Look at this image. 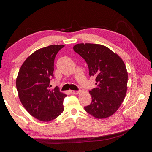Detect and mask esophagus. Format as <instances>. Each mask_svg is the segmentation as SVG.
Returning a JSON list of instances; mask_svg holds the SVG:
<instances>
[{
	"instance_id": "obj_1",
	"label": "esophagus",
	"mask_w": 152,
	"mask_h": 152,
	"mask_svg": "<svg viewBox=\"0 0 152 152\" xmlns=\"http://www.w3.org/2000/svg\"><path fill=\"white\" fill-rule=\"evenodd\" d=\"M70 92H71L72 94H78V93H79L80 91H70Z\"/></svg>"
}]
</instances>
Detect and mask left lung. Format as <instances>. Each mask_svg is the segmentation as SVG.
Wrapping results in <instances>:
<instances>
[{"label": "left lung", "mask_w": 152, "mask_h": 152, "mask_svg": "<svg viewBox=\"0 0 152 152\" xmlns=\"http://www.w3.org/2000/svg\"><path fill=\"white\" fill-rule=\"evenodd\" d=\"M73 49L88 64L89 75L96 78L97 87L89 91L92 102L84 109L96 119L111 116L127 92L128 75L124 62L117 53L100 44L79 43Z\"/></svg>", "instance_id": "left-lung-1"}]
</instances>
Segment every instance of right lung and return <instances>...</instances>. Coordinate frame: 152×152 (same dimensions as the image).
<instances>
[{
  "mask_svg": "<svg viewBox=\"0 0 152 152\" xmlns=\"http://www.w3.org/2000/svg\"><path fill=\"white\" fill-rule=\"evenodd\" d=\"M63 45H50L35 51L20 67L16 86L23 106L27 112L42 121H51L64 111L63 101L66 94L57 87L51 90L53 78V64Z\"/></svg>",
  "mask_w": 152,
  "mask_h": 152,
  "instance_id": "add662e5",
  "label": "right lung"
}]
</instances>
